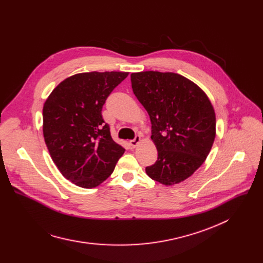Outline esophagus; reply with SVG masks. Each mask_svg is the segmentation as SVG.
<instances>
[{"label":"esophagus","mask_w":263,"mask_h":263,"mask_svg":"<svg viewBox=\"0 0 263 263\" xmlns=\"http://www.w3.org/2000/svg\"><path fill=\"white\" fill-rule=\"evenodd\" d=\"M140 141H141V137H140L139 135H136L134 139L130 140V144H131V146L135 147V146H137V144H138Z\"/></svg>","instance_id":"esophagus-1"}]
</instances>
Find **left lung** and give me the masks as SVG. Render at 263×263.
<instances>
[{"mask_svg":"<svg viewBox=\"0 0 263 263\" xmlns=\"http://www.w3.org/2000/svg\"><path fill=\"white\" fill-rule=\"evenodd\" d=\"M131 82L149 116L158 152L146 175L165 186L190 178L206 160L216 134L209 98L195 82L171 71L132 72Z\"/></svg>","mask_w":263,"mask_h":263,"instance_id":"1","label":"left lung"}]
</instances>
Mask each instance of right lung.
<instances>
[{
	"label": "right lung",
	"mask_w": 263,
	"mask_h": 263,
	"mask_svg": "<svg viewBox=\"0 0 263 263\" xmlns=\"http://www.w3.org/2000/svg\"><path fill=\"white\" fill-rule=\"evenodd\" d=\"M128 71L80 72L60 82L43 108V132L51 158L62 176L95 189L115 171L125 148L111 137L102 118L107 97Z\"/></svg>",
	"instance_id": "add662e5"
}]
</instances>
